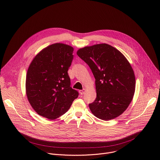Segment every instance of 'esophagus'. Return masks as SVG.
<instances>
[{
	"label": "esophagus",
	"mask_w": 160,
	"mask_h": 160,
	"mask_svg": "<svg viewBox=\"0 0 160 160\" xmlns=\"http://www.w3.org/2000/svg\"><path fill=\"white\" fill-rule=\"evenodd\" d=\"M79 92H80V94L81 95L84 94V93L85 92V89L83 88V90H79Z\"/></svg>",
	"instance_id": "obj_1"
}]
</instances>
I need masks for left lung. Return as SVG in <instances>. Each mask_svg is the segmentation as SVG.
<instances>
[{
  "mask_svg": "<svg viewBox=\"0 0 160 160\" xmlns=\"http://www.w3.org/2000/svg\"><path fill=\"white\" fill-rule=\"evenodd\" d=\"M77 54L88 65L96 79L97 97L89 104L91 112L106 121L121 115L135 92V78L130 62L121 52L107 43L85 47Z\"/></svg>",
  "mask_w": 160,
  "mask_h": 160,
  "instance_id": "8db88e82",
  "label": "left lung"
}]
</instances>
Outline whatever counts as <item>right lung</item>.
<instances>
[{
  "instance_id": "right-lung-1",
  "label": "right lung",
  "mask_w": 160,
  "mask_h": 160,
  "mask_svg": "<svg viewBox=\"0 0 160 160\" xmlns=\"http://www.w3.org/2000/svg\"><path fill=\"white\" fill-rule=\"evenodd\" d=\"M73 48L56 43L42 49L27 71L26 93L39 115L54 120L70 109L78 92L70 87L68 70L73 58Z\"/></svg>"
}]
</instances>
